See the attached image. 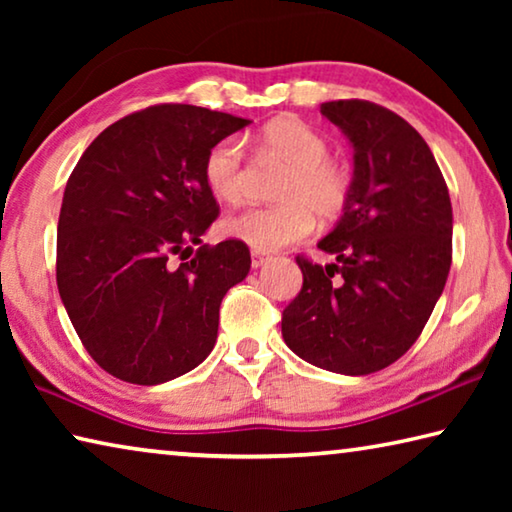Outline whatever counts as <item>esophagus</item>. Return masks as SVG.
Instances as JSON below:
<instances>
[{"label":"esophagus","mask_w":512,"mask_h":512,"mask_svg":"<svg viewBox=\"0 0 512 512\" xmlns=\"http://www.w3.org/2000/svg\"><path fill=\"white\" fill-rule=\"evenodd\" d=\"M266 259H268V255L262 253V250H253V253H250V264H253V268L262 266V264L266 262Z\"/></svg>","instance_id":"obj_1"}]
</instances>
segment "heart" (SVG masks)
Listing matches in <instances>:
<instances>
[{
	"mask_svg": "<svg viewBox=\"0 0 512 512\" xmlns=\"http://www.w3.org/2000/svg\"><path fill=\"white\" fill-rule=\"evenodd\" d=\"M268 158L289 173L273 207H253L225 221V232L255 250H277L311 235L320 221H334L350 203L354 176L339 158L329 155L325 135L296 117H280L259 133ZM205 185L221 203L237 205L246 196V146L239 137H223L207 151Z\"/></svg>",
	"mask_w": 512,
	"mask_h": 512,
	"instance_id": "1",
	"label": "heart"
}]
</instances>
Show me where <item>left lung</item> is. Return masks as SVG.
<instances>
[{
	"label": "left lung",
	"mask_w": 512,
	"mask_h": 512,
	"mask_svg": "<svg viewBox=\"0 0 512 512\" xmlns=\"http://www.w3.org/2000/svg\"><path fill=\"white\" fill-rule=\"evenodd\" d=\"M320 112L348 135L354 187L341 221L298 255L302 289L282 311V336L300 359L339 375L391 366L418 341L452 266V201L427 142L377 103L327 101Z\"/></svg>",
	"instance_id": "obj_1"
}]
</instances>
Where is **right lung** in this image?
Wrapping results in <instances>:
<instances>
[{"instance_id": "1", "label": "right lung", "mask_w": 512, "mask_h": 512, "mask_svg": "<svg viewBox=\"0 0 512 512\" xmlns=\"http://www.w3.org/2000/svg\"><path fill=\"white\" fill-rule=\"evenodd\" d=\"M248 124L160 103L108 126L69 176L56 282L83 348L112 377L155 386L212 352L221 300L248 275L250 250L225 239L194 253L219 216L203 167Z\"/></svg>"}]
</instances>
